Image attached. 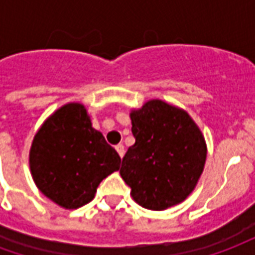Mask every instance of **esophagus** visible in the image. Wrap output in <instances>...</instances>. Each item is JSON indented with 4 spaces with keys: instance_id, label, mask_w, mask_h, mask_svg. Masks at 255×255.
Wrapping results in <instances>:
<instances>
[{
    "instance_id": "esophagus-1",
    "label": "esophagus",
    "mask_w": 255,
    "mask_h": 255,
    "mask_svg": "<svg viewBox=\"0 0 255 255\" xmlns=\"http://www.w3.org/2000/svg\"><path fill=\"white\" fill-rule=\"evenodd\" d=\"M116 151L119 153V155H120V157L123 158V155H124V146H123V144H117Z\"/></svg>"
}]
</instances>
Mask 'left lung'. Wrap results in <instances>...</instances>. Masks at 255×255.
I'll return each instance as SVG.
<instances>
[{
  "mask_svg": "<svg viewBox=\"0 0 255 255\" xmlns=\"http://www.w3.org/2000/svg\"><path fill=\"white\" fill-rule=\"evenodd\" d=\"M135 143L123 157L120 175L133 201L150 210L183 202L201 177L206 143L187 112L161 100L131 112Z\"/></svg>",
  "mask_w": 255,
  "mask_h": 255,
  "instance_id": "obj_1",
  "label": "left lung"
}]
</instances>
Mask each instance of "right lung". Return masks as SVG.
I'll use <instances>...</instances> for the list:
<instances>
[{"label": "right lung", "instance_id": "right-lung-1", "mask_svg": "<svg viewBox=\"0 0 255 255\" xmlns=\"http://www.w3.org/2000/svg\"><path fill=\"white\" fill-rule=\"evenodd\" d=\"M120 155L91 127L82 104H67L42 124L30 150L36 187L65 209L89 203L100 183L120 168Z\"/></svg>", "mask_w": 255, "mask_h": 255}]
</instances>
